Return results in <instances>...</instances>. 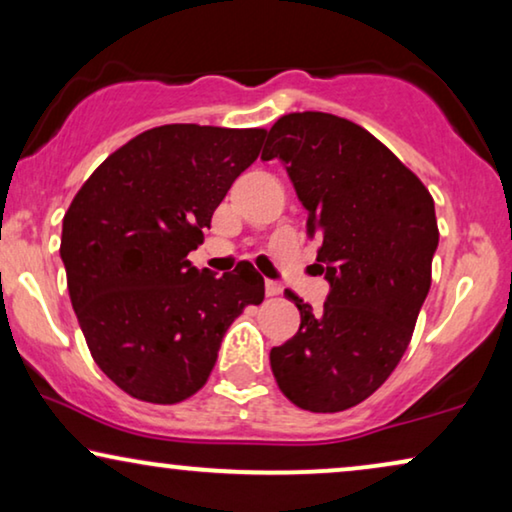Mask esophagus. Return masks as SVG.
<instances>
[{
	"label": "esophagus",
	"instance_id": "1",
	"mask_svg": "<svg viewBox=\"0 0 512 512\" xmlns=\"http://www.w3.org/2000/svg\"><path fill=\"white\" fill-rule=\"evenodd\" d=\"M265 293H268V296H279V293H282V284L268 279V282H265Z\"/></svg>",
	"mask_w": 512,
	"mask_h": 512
}]
</instances>
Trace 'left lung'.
<instances>
[{"label": "left lung", "instance_id": "obj_1", "mask_svg": "<svg viewBox=\"0 0 512 512\" xmlns=\"http://www.w3.org/2000/svg\"><path fill=\"white\" fill-rule=\"evenodd\" d=\"M263 160H282L319 240L324 310L291 291L300 328L272 347L282 394L310 412H340L394 373L431 286L436 207L387 146L347 118L303 111L268 132Z\"/></svg>", "mask_w": 512, "mask_h": 512}]
</instances>
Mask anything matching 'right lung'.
Instances as JSON below:
<instances>
[{"mask_svg": "<svg viewBox=\"0 0 512 512\" xmlns=\"http://www.w3.org/2000/svg\"><path fill=\"white\" fill-rule=\"evenodd\" d=\"M263 137L160 125L111 153L74 195L60 242L69 298L95 363L125 394L160 405L193 396L228 326L263 300L251 263L216 277L188 261Z\"/></svg>", "mask_w": 512, "mask_h": 512, "instance_id": "obj_1", "label": "right lung"}]
</instances>
